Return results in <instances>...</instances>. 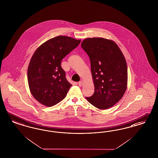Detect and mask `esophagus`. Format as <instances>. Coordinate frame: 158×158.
Listing matches in <instances>:
<instances>
[{
    "instance_id": "esophagus-1",
    "label": "esophagus",
    "mask_w": 158,
    "mask_h": 158,
    "mask_svg": "<svg viewBox=\"0 0 158 158\" xmlns=\"http://www.w3.org/2000/svg\"><path fill=\"white\" fill-rule=\"evenodd\" d=\"M83 80H81V81H79V82H78L79 86H82V85H83Z\"/></svg>"
}]
</instances>
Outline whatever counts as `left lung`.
Wrapping results in <instances>:
<instances>
[{
  "instance_id": "obj_1",
  "label": "left lung",
  "mask_w": 158,
  "mask_h": 158,
  "mask_svg": "<svg viewBox=\"0 0 158 158\" xmlns=\"http://www.w3.org/2000/svg\"><path fill=\"white\" fill-rule=\"evenodd\" d=\"M90 60L94 85L87 101L98 109H107L119 102L127 86V66L124 55L113 41L88 38L81 44Z\"/></svg>"
}]
</instances>
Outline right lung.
Segmentation results:
<instances>
[{
  "instance_id": "add662e5",
  "label": "right lung",
  "mask_w": 158,
  "mask_h": 158,
  "mask_svg": "<svg viewBox=\"0 0 158 158\" xmlns=\"http://www.w3.org/2000/svg\"><path fill=\"white\" fill-rule=\"evenodd\" d=\"M81 41L60 35L36 49L28 65L27 78L30 92L39 103L51 107L65 98L72 85L66 78L61 60Z\"/></svg>"
}]
</instances>
